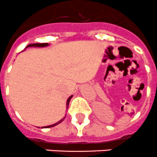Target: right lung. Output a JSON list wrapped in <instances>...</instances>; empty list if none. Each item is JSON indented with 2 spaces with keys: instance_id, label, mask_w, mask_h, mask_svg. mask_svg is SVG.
Here are the masks:
<instances>
[{
  "instance_id": "right-lung-1",
  "label": "right lung",
  "mask_w": 157,
  "mask_h": 157,
  "mask_svg": "<svg viewBox=\"0 0 157 157\" xmlns=\"http://www.w3.org/2000/svg\"><path fill=\"white\" fill-rule=\"evenodd\" d=\"M48 45H49V44H48V43H34V44H30V45H27V46L26 47V48H28V47H46V46H48ZM72 97H73V95L70 96V97H69V98H67V104H66V108H67V109H68L69 102H70V101H71V98H72ZM65 117H66V116H65L64 117H63V119H62V120H60L59 122H57V123H54V124H52V125L46 126V127H41V128H49V127H55V126L58 125V124L61 123V122H63V120H64ZM39 128H40V127H39Z\"/></svg>"
}]
</instances>
